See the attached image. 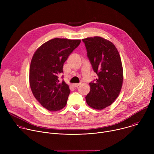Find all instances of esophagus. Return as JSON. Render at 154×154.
Here are the masks:
<instances>
[{"instance_id": "esophagus-1", "label": "esophagus", "mask_w": 154, "mask_h": 154, "mask_svg": "<svg viewBox=\"0 0 154 154\" xmlns=\"http://www.w3.org/2000/svg\"><path fill=\"white\" fill-rule=\"evenodd\" d=\"M80 83H74V84H72V86L74 88H77L79 86H80Z\"/></svg>"}]
</instances>
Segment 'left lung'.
Segmentation results:
<instances>
[{"instance_id": "8db88e82", "label": "left lung", "mask_w": 154, "mask_h": 154, "mask_svg": "<svg viewBox=\"0 0 154 154\" xmlns=\"http://www.w3.org/2000/svg\"><path fill=\"white\" fill-rule=\"evenodd\" d=\"M82 41L98 76L94 83H90V91L86 101L90 107L102 109L112 105L121 92L124 77L121 57L113 43L102 37H88Z\"/></svg>"}]
</instances>
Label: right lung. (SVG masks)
<instances>
[{"instance_id": "right-lung-1", "label": "right lung", "mask_w": 154, "mask_h": 154, "mask_svg": "<svg viewBox=\"0 0 154 154\" xmlns=\"http://www.w3.org/2000/svg\"><path fill=\"white\" fill-rule=\"evenodd\" d=\"M80 39L55 38L39 47L30 66L29 83L35 99L51 112L58 111L66 105L70 93L68 85L60 82L63 64L80 45Z\"/></svg>"}]
</instances>
